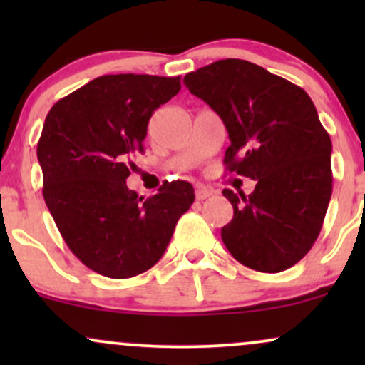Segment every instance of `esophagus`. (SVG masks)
<instances>
[{
    "label": "esophagus",
    "instance_id": "34e87169",
    "mask_svg": "<svg viewBox=\"0 0 365 365\" xmlns=\"http://www.w3.org/2000/svg\"><path fill=\"white\" fill-rule=\"evenodd\" d=\"M211 195H212L211 188L202 187V185H199V187L195 188V199L197 200H206L207 197H211Z\"/></svg>",
    "mask_w": 365,
    "mask_h": 365
}]
</instances>
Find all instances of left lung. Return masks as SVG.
<instances>
[{
	"label": "left lung",
	"instance_id": "8db88e82",
	"mask_svg": "<svg viewBox=\"0 0 365 365\" xmlns=\"http://www.w3.org/2000/svg\"><path fill=\"white\" fill-rule=\"evenodd\" d=\"M183 83L223 120L226 170L255 180L249 197L223 190L233 206V220L221 228L223 244L250 269H288L316 242L333 190V148L312 99L235 58L187 73Z\"/></svg>",
	"mask_w": 365,
	"mask_h": 365
}]
</instances>
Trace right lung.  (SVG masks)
Returning a JSON list of instances; mask_svg holds the SVG:
<instances>
[{
    "mask_svg": "<svg viewBox=\"0 0 365 365\" xmlns=\"http://www.w3.org/2000/svg\"><path fill=\"white\" fill-rule=\"evenodd\" d=\"M180 87V77L103 75L46 116L37 144L46 206L70 250L96 273L123 279L150 269L194 202L183 180L163 183L149 199L127 187L149 118Z\"/></svg>",
    "mask_w": 365,
    "mask_h": 365,
    "instance_id": "1",
    "label": "right lung"
}]
</instances>
